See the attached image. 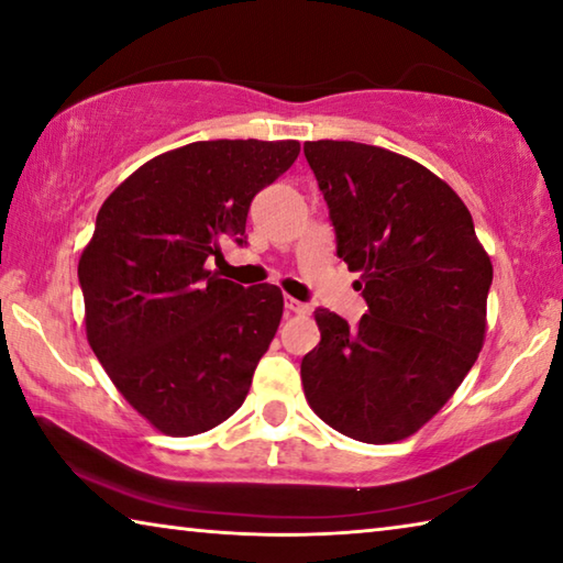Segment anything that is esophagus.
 <instances>
[{
    "label": "esophagus",
    "mask_w": 563,
    "mask_h": 563,
    "mask_svg": "<svg viewBox=\"0 0 563 563\" xmlns=\"http://www.w3.org/2000/svg\"><path fill=\"white\" fill-rule=\"evenodd\" d=\"M285 310H288V316H290V312H292V316H308L310 305L295 300V298H285Z\"/></svg>",
    "instance_id": "obj_1"
}]
</instances>
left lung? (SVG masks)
Instances as JSON below:
<instances>
[{
	"label": "left lung",
	"mask_w": 563,
	"mask_h": 563,
	"mask_svg": "<svg viewBox=\"0 0 563 563\" xmlns=\"http://www.w3.org/2000/svg\"><path fill=\"white\" fill-rule=\"evenodd\" d=\"M338 255L367 312L355 328L316 310L302 389L322 422L367 444L415 434L479 355L492 261L462 198L417 161L355 141H308Z\"/></svg>",
	"instance_id": "1"
}]
</instances>
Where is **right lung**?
Returning <instances> with one entry per match:
<instances>
[{"label":"right lung","mask_w":563,"mask_h":563,"mask_svg":"<svg viewBox=\"0 0 563 563\" xmlns=\"http://www.w3.org/2000/svg\"><path fill=\"white\" fill-rule=\"evenodd\" d=\"M298 154V141H196L151 158L103 201L79 261L87 338L158 432L201 434L243 405L283 292L218 278L208 261L223 258V238L245 243L255 194Z\"/></svg>","instance_id":"add662e5"}]
</instances>
